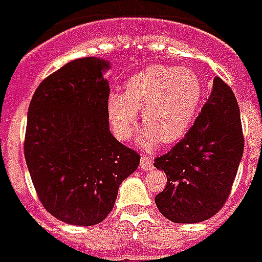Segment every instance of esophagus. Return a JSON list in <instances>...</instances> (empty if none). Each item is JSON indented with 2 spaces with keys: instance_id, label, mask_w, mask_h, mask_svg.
Wrapping results in <instances>:
<instances>
[{
  "instance_id": "esophagus-1",
  "label": "esophagus",
  "mask_w": 262,
  "mask_h": 262,
  "mask_svg": "<svg viewBox=\"0 0 262 262\" xmlns=\"http://www.w3.org/2000/svg\"><path fill=\"white\" fill-rule=\"evenodd\" d=\"M141 168L144 170H149L152 168V161L151 158L146 157V155H142L141 157Z\"/></svg>"
}]
</instances>
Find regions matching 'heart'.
<instances>
[{"label":"heart","mask_w":262,"mask_h":262,"mask_svg":"<svg viewBox=\"0 0 262 262\" xmlns=\"http://www.w3.org/2000/svg\"><path fill=\"white\" fill-rule=\"evenodd\" d=\"M203 98V86L193 70L155 64L135 73L124 93L108 98V118L118 138L128 140L134 133L137 110L142 108L141 135L144 148L155 146L158 140L173 144L192 127Z\"/></svg>","instance_id":"heart-1"}]
</instances>
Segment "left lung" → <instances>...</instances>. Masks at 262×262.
I'll return each instance as SVG.
<instances>
[{"label": "left lung", "mask_w": 262, "mask_h": 262, "mask_svg": "<svg viewBox=\"0 0 262 262\" xmlns=\"http://www.w3.org/2000/svg\"><path fill=\"white\" fill-rule=\"evenodd\" d=\"M243 151L234 93L214 77L209 100L193 125L169 152L154 161L168 179L155 196L159 211L173 223H199L214 216L231 192Z\"/></svg>", "instance_id": "1"}]
</instances>
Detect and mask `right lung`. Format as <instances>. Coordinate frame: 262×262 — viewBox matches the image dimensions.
I'll use <instances>...</instances> for the list:
<instances>
[{"instance_id": "1", "label": "right lung", "mask_w": 262, "mask_h": 262, "mask_svg": "<svg viewBox=\"0 0 262 262\" xmlns=\"http://www.w3.org/2000/svg\"><path fill=\"white\" fill-rule=\"evenodd\" d=\"M97 57H81L42 81L28 110L24 154L46 210L64 223H101L140 154L110 133V86Z\"/></svg>"}]
</instances>
